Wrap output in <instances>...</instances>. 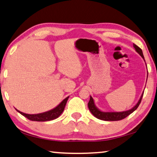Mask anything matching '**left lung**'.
<instances>
[{
	"label": "left lung",
	"instance_id": "1",
	"mask_svg": "<svg viewBox=\"0 0 157 157\" xmlns=\"http://www.w3.org/2000/svg\"><path fill=\"white\" fill-rule=\"evenodd\" d=\"M134 48L136 50V51L139 53V54L142 57V58L145 61L144 56H143V51L140 48L139 46H137L136 44L133 45ZM147 76H148V73H147ZM143 93L140 96L139 100L138 101V102L136 104L134 107H133L132 109H130L129 110L124 111H119V112H112V111H102L100 110L95 105L94 100L93 99L91 96H90V100L88 103V107L89 109V111H91V113L94 115L95 118H97L100 120L105 121H121L122 119H124L126 118L127 116H128L129 114L134 112V111L136 109L139 107L140 102H141V99L143 95Z\"/></svg>",
	"mask_w": 157,
	"mask_h": 157
}]
</instances>
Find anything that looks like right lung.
<instances>
[{
	"instance_id": "obj_1",
	"label": "right lung",
	"mask_w": 157,
	"mask_h": 157,
	"mask_svg": "<svg viewBox=\"0 0 157 157\" xmlns=\"http://www.w3.org/2000/svg\"><path fill=\"white\" fill-rule=\"evenodd\" d=\"M69 96L66 98L64 100H63L59 105H58L56 107L52 109L51 110H49L46 112L40 113H36V114H28L21 112V111L17 110L16 109L18 113H20L21 115L25 116L28 119L33 121H39V122H45V121H52L54 119L57 118L62 112L64 110L65 106L67 100L68 99Z\"/></svg>"
}]
</instances>
